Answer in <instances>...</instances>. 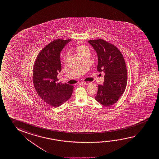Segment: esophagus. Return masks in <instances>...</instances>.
I'll list each match as a JSON object with an SVG mask.
<instances>
[{
  "label": "esophagus",
  "instance_id": "obj_1",
  "mask_svg": "<svg viewBox=\"0 0 159 159\" xmlns=\"http://www.w3.org/2000/svg\"><path fill=\"white\" fill-rule=\"evenodd\" d=\"M90 83H91L90 82H88V81H85V82H83V83H82L83 84H84V85H89V84H90Z\"/></svg>",
  "mask_w": 159,
  "mask_h": 159
}]
</instances>
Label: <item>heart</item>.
Instances as JSON below:
<instances>
[{
	"label": "heart",
	"instance_id": "1",
	"mask_svg": "<svg viewBox=\"0 0 159 159\" xmlns=\"http://www.w3.org/2000/svg\"><path fill=\"white\" fill-rule=\"evenodd\" d=\"M74 50L80 57L86 53H90V49L89 47L86 46V45L80 43L75 45Z\"/></svg>",
	"mask_w": 159,
	"mask_h": 159
}]
</instances>
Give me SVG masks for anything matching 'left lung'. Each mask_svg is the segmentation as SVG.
I'll list each match as a JSON object with an SVG mask.
<instances>
[{"instance_id": "obj_1", "label": "left lung", "mask_w": 159, "mask_h": 159, "mask_svg": "<svg viewBox=\"0 0 159 159\" xmlns=\"http://www.w3.org/2000/svg\"><path fill=\"white\" fill-rule=\"evenodd\" d=\"M88 42L97 52V70L105 73L103 85H98L95 99L105 107H109L118 101L126 87L128 71L125 60L117 47L104 39Z\"/></svg>"}]
</instances>
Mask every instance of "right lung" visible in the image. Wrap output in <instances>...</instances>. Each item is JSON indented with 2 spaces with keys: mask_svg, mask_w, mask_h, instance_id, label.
<instances>
[{
  "mask_svg": "<svg viewBox=\"0 0 159 159\" xmlns=\"http://www.w3.org/2000/svg\"><path fill=\"white\" fill-rule=\"evenodd\" d=\"M70 39H55L40 52L33 66V81L40 98L48 104L59 107L70 99L74 86L59 82L61 70L60 53Z\"/></svg>",
  "mask_w": 159,
  "mask_h": 159,
  "instance_id": "right-lung-1",
  "label": "right lung"
}]
</instances>
